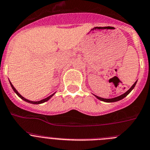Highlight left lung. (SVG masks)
<instances>
[{
	"label": "left lung",
	"instance_id": "8db88e82",
	"mask_svg": "<svg viewBox=\"0 0 150 150\" xmlns=\"http://www.w3.org/2000/svg\"><path fill=\"white\" fill-rule=\"evenodd\" d=\"M136 83H137V81H135V83H134V84L132 85V86H131V87H130V89H129V90H127V92H125V93H124V94L121 95V96H117V97L113 98H108V99H107V98H103L98 97V96H96V97L98 99V100H102V101H104V102H107V103H112V102L118 101V100H121V99L124 98H125L126 96H127L128 94H129V92H131V91H132V89H134V87H135V85H136Z\"/></svg>",
	"mask_w": 150,
	"mask_h": 150
}]
</instances>
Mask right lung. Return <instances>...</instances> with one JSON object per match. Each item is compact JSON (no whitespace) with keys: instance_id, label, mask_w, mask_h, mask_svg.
<instances>
[{"instance_id":"1","label":"right lung","mask_w":150,"mask_h":150,"mask_svg":"<svg viewBox=\"0 0 150 150\" xmlns=\"http://www.w3.org/2000/svg\"><path fill=\"white\" fill-rule=\"evenodd\" d=\"M9 83H10V85H11V86H12V89H13V90H14V92H15V93H16V94H17V96H18V97H20L21 98L22 100H24V101H26V102H28V103H33V104H40V103H44V102H46V101H47V100H50V99L52 97V96H54V94H55V92H54V93H53V94H52L51 96H49V97L43 99V100H39V101H33V100H28V99L25 98L24 97H23V96H22L21 95L20 93H19V92H18V91L16 90V89H15V88L14 87V86H13V85L12 84V83H11V82H9Z\"/></svg>"}]
</instances>
